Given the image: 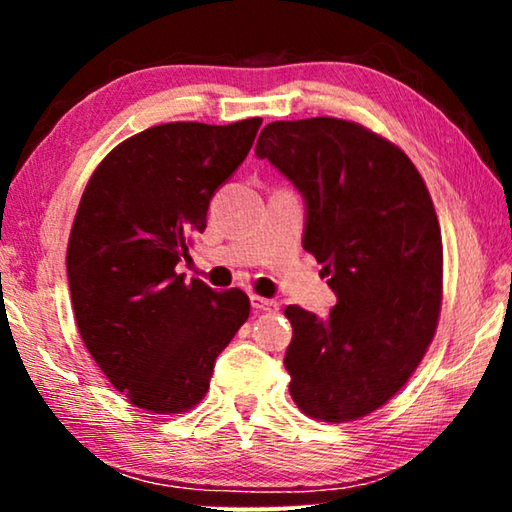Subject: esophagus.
<instances>
[{"label": "esophagus", "mask_w": 512, "mask_h": 512, "mask_svg": "<svg viewBox=\"0 0 512 512\" xmlns=\"http://www.w3.org/2000/svg\"><path fill=\"white\" fill-rule=\"evenodd\" d=\"M250 305H253L255 311H277V302L262 296H250Z\"/></svg>", "instance_id": "obj_1"}]
</instances>
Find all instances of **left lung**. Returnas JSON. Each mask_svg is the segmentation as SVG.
Wrapping results in <instances>:
<instances>
[{"instance_id":"left-lung-1","label":"left lung","mask_w":512,"mask_h":512,"mask_svg":"<svg viewBox=\"0 0 512 512\" xmlns=\"http://www.w3.org/2000/svg\"><path fill=\"white\" fill-rule=\"evenodd\" d=\"M255 155L305 198L302 246L336 293L327 318L284 309L293 402L316 420L363 418L406 384L436 332L443 241L431 196L402 149L354 121H273Z\"/></svg>"}]
</instances>
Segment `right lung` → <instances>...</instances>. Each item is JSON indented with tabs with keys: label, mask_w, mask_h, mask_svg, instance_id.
Returning a JSON list of instances; mask_svg holds the SVG:
<instances>
[{
	"label": "right lung",
	"mask_w": 512,
	"mask_h": 512,
	"mask_svg": "<svg viewBox=\"0 0 512 512\" xmlns=\"http://www.w3.org/2000/svg\"><path fill=\"white\" fill-rule=\"evenodd\" d=\"M262 119L173 121L115 146L92 173L67 246V280L85 348L131 404L192 409L214 361L250 314L244 291L176 273L189 235L246 160Z\"/></svg>",
	"instance_id": "add662e5"
}]
</instances>
